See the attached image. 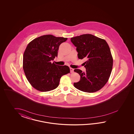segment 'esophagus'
Here are the masks:
<instances>
[{"mask_svg": "<svg viewBox=\"0 0 134 134\" xmlns=\"http://www.w3.org/2000/svg\"><path fill=\"white\" fill-rule=\"evenodd\" d=\"M70 73H73L74 69L71 68H70Z\"/></svg>", "mask_w": 134, "mask_h": 134, "instance_id": "esophagus-1", "label": "esophagus"}]
</instances>
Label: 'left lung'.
I'll use <instances>...</instances> for the list:
<instances>
[{"label": "left lung", "mask_w": 134, "mask_h": 134, "mask_svg": "<svg viewBox=\"0 0 134 134\" xmlns=\"http://www.w3.org/2000/svg\"><path fill=\"white\" fill-rule=\"evenodd\" d=\"M77 47L78 58H85V72L79 69L80 80L74 87L81 91L92 93L98 91L107 82L111 73L113 59L108 43L103 39L91 34L81 35L71 38Z\"/></svg>", "instance_id": "left-lung-1"}]
</instances>
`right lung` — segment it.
Masks as SVG:
<instances>
[{
    "mask_svg": "<svg viewBox=\"0 0 134 134\" xmlns=\"http://www.w3.org/2000/svg\"><path fill=\"white\" fill-rule=\"evenodd\" d=\"M67 39L48 34L36 38L28 44L23 57V68L34 88L43 92L53 90L59 85L61 77L70 73L68 66L51 63L57 57L61 43Z\"/></svg>",
    "mask_w": 134,
    "mask_h": 134,
    "instance_id": "right-lung-1",
    "label": "right lung"
}]
</instances>
